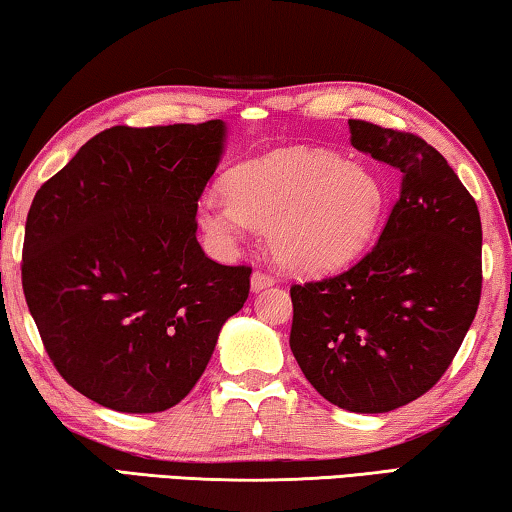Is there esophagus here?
I'll list each match as a JSON object with an SVG mask.
<instances>
[{
	"label": "esophagus",
	"instance_id": "1",
	"mask_svg": "<svg viewBox=\"0 0 512 512\" xmlns=\"http://www.w3.org/2000/svg\"><path fill=\"white\" fill-rule=\"evenodd\" d=\"M274 276L270 272H263V270H256L254 274H251V290H263L267 286H274Z\"/></svg>",
	"mask_w": 512,
	"mask_h": 512
}]
</instances>
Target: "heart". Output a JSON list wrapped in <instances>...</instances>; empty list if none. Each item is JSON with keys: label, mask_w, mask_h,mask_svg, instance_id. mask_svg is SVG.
Returning <instances> with one entry per match:
<instances>
[{"label": "heart", "mask_w": 512, "mask_h": 512, "mask_svg": "<svg viewBox=\"0 0 512 512\" xmlns=\"http://www.w3.org/2000/svg\"><path fill=\"white\" fill-rule=\"evenodd\" d=\"M222 192L204 197L197 222L222 247L251 226L283 267L329 272L347 265L372 238L385 195L379 179L324 149H281L226 172Z\"/></svg>", "instance_id": "1"}]
</instances>
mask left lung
<instances>
[{
    "label": "left lung",
    "instance_id": "1",
    "mask_svg": "<svg viewBox=\"0 0 512 512\" xmlns=\"http://www.w3.org/2000/svg\"><path fill=\"white\" fill-rule=\"evenodd\" d=\"M351 145L401 172L379 242L349 270L295 283L290 349L320 395L388 413L442 379L481 299V215L438 149L349 120Z\"/></svg>",
    "mask_w": 512,
    "mask_h": 512
}]
</instances>
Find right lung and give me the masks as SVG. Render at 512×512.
<instances>
[{
	"mask_svg": "<svg viewBox=\"0 0 512 512\" xmlns=\"http://www.w3.org/2000/svg\"><path fill=\"white\" fill-rule=\"evenodd\" d=\"M224 122L113 127L31 201L22 290L58 374L120 413H161L195 388L222 324L249 297V265L197 242V201Z\"/></svg>",
	"mask_w": 512,
	"mask_h": 512,
	"instance_id": "1",
	"label": "right lung"
}]
</instances>
